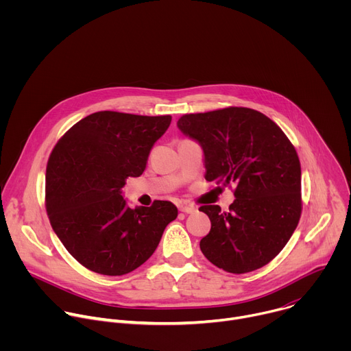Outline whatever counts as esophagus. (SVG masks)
<instances>
[{"label":"esophagus","mask_w":351,"mask_h":351,"mask_svg":"<svg viewBox=\"0 0 351 351\" xmlns=\"http://www.w3.org/2000/svg\"><path fill=\"white\" fill-rule=\"evenodd\" d=\"M179 211L184 213V214H194L197 211V207L190 206V204H183V206L179 207Z\"/></svg>","instance_id":"34e87169"}]
</instances>
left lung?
Here are the masks:
<instances>
[{"label":"left lung","instance_id":"1","mask_svg":"<svg viewBox=\"0 0 351 351\" xmlns=\"http://www.w3.org/2000/svg\"><path fill=\"white\" fill-rule=\"evenodd\" d=\"M178 128L202 145L206 180L236 184L228 211L199 207L211 221L199 241L203 254L230 274L267 265L302 215V168L294 145L268 117L243 107L187 114Z\"/></svg>","mask_w":351,"mask_h":351}]
</instances>
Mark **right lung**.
<instances>
[{
  "mask_svg": "<svg viewBox=\"0 0 351 351\" xmlns=\"http://www.w3.org/2000/svg\"><path fill=\"white\" fill-rule=\"evenodd\" d=\"M171 115L94 112L56 144L45 172V208L56 234L87 269L121 276L153 256L178 208L156 199L130 208L122 195L140 176Z\"/></svg>",
  "mask_w": 351,
  "mask_h": 351,
  "instance_id": "add662e5",
  "label": "right lung"
}]
</instances>
